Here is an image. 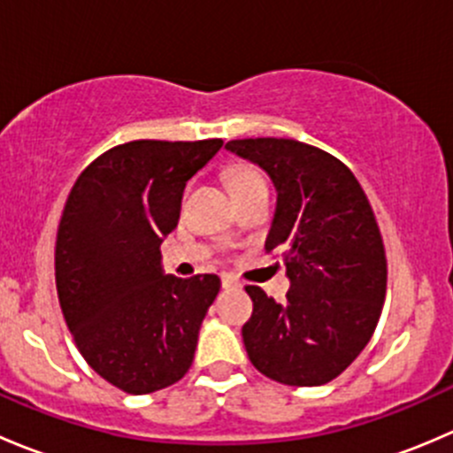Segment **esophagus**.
Masks as SVG:
<instances>
[{
	"mask_svg": "<svg viewBox=\"0 0 453 453\" xmlns=\"http://www.w3.org/2000/svg\"><path fill=\"white\" fill-rule=\"evenodd\" d=\"M221 285H223V289H239L241 282L236 280L234 276H230V273H223V276H221Z\"/></svg>",
	"mask_w": 453,
	"mask_h": 453,
	"instance_id": "esophagus-1",
	"label": "esophagus"
}]
</instances>
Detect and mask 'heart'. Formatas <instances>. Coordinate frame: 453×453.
Instances as JSON below:
<instances>
[{
    "label": "heart",
    "instance_id": "b5f03b06",
    "mask_svg": "<svg viewBox=\"0 0 453 453\" xmlns=\"http://www.w3.org/2000/svg\"><path fill=\"white\" fill-rule=\"evenodd\" d=\"M256 184H265V181H263V177L254 171V168L236 166V168H230V171H227V186H230L232 193L250 188V186H256Z\"/></svg>",
    "mask_w": 453,
    "mask_h": 453
}]
</instances>
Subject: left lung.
<instances>
[{
  "label": "left lung",
  "mask_w": 453,
  "mask_h": 453,
  "mask_svg": "<svg viewBox=\"0 0 453 453\" xmlns=\"http://www.w3.org/2000/svg\"><path fill=\"white\" fill-rule=\"evenodd\" d=\"M276 186L265 250L282 252L285 303L245 287L254 303L243 326L250 362L285 386H322L344 372L377 328L388 263L366 193L346 164L285 138L227 142Z\"/></svg>",
  "instance_id": "obj_1"
}]
</instances>
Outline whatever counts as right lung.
<instances>
[{
  "label": "right lung",
  "instance_id": "right-lung-1",
  "mask_svg": "<svg viewBox=\"0 0 453 453\" xmlns=\"http://www.w3.org/2000/svg\"><path fill=\"white\" fill-rule=\"evenodd\" d=\"M223 140H135L96 157L72 186L57 232V291L76 346L111 386L149 395L193 364L214 273H164L159 245L180 221L186 181Z\"/></svg>",
  "mask_w": 453,
  "mask_h": 453
}]
</instances>
